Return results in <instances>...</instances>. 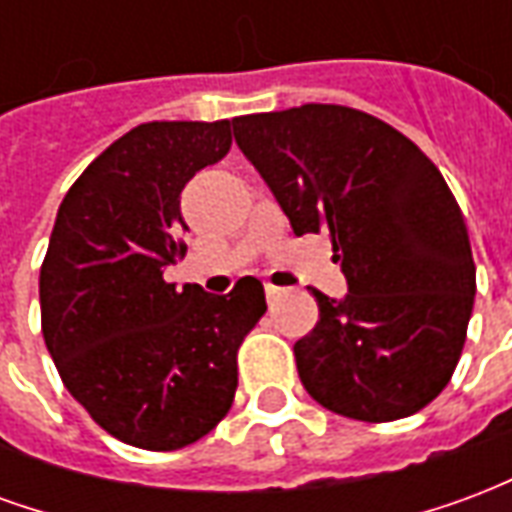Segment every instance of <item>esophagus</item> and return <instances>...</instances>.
<instances>
[{"label":"esophagus","mask_w":512,"mask_h":512,"mask_svg":"<svg viewBox=\"0 0 512 512\" xmlns=\"http://www.w3.org/2000/svg\"><path fill=\"white\" fill-rule=\"evenodd\" d=\"M285 293V288H279V285H274V282H266V296L268 301H277L279 296Z\"/></svg>","instance_id":"obj_1"}]
</instances>
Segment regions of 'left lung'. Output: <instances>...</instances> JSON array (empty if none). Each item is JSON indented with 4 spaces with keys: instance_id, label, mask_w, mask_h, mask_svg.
<instances>
[{
    "instance_id": "1",
    "label": "left lung",
    "mask_w": 512,
    "mask_h": 512,
    "mask_svg": "<svg viewBox=\"0 0 512 512\" xmlns=\"http://www.w3.org/2000/svg\"><path fill=\"white\" fill-rule=\"evenodd\" d=\"M293 233L332 235L348 296L312 288L318 323L293 345L304 389L362 422L417 414L450 384L477 268L463 213L436 164L384 120L304 104L233 120Z\"/></svg>"
}]
</instances>
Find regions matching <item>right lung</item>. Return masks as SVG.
I'll return each instance as SVG.
<instances>
[{
  "label": "right lung",
  "mask_w": 512,
  "mask_h": 512,
  "mask_svg": "<svg viewBox=\"0 0 512 512\" xmlns=\"http://www.w3.org/2000/svg\"><path fill=\"white\" fill-rule=\"evenodd\" d=\"M230 120L131 128L73 183L40 266V326L62 384L131 447L167 452L213 430L238 386V348L266 312L263 282L178 290L180 191L230 153Z\"/></svg>",
  "instance_id": "obj_1"
}]
</instances>
